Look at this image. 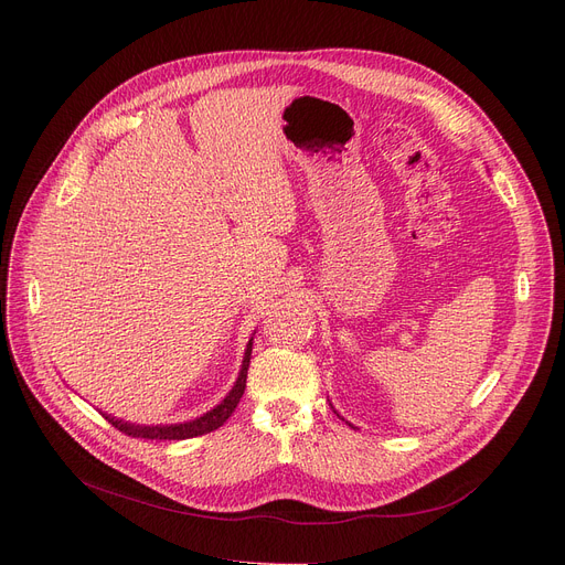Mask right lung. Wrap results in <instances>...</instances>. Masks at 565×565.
Returning a JSON list of instances; mask_svg holds the SVG:
<instances>
[{
  "label": "right lung",
  "mask_w": 565,
  "mask_h": 565,
  "mask_svg": "<svg viewBox=\"0 0 565 565\" xmlns=\"http://www.w3.org/2000/svg\"><path fill=\"white\" fill-rule=\"evenodd\" d=\"M252 341L254 339H249V343H247L245 358H243V369H241V375H237V380L233 384V390L226 394V398L220 405H215L211 412H205L203 417L185 422V424H171V426H137V424H128L124 419L109 417V414H105V419L116 430H121V433L132 435V437H143V439H190V437H199V435H205L211 430H217L231 417L233 409L237 407V403H241V398L245 394L247 369H249V360H252Z\"/></svg>",
  "instance_id": "add662e5"
}]
</instances>
